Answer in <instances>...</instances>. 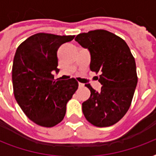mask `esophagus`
I'll return each instance as SVG.
<instances>
[{
	"instance_id": "1",
	"label": "esophagus",
	"mask_w": 156,
	"mask_h": 156,
	"mask_svg": "<svg viewBox=\"0 0 156 156\" xmlns=\"http://www.w3.org/2000/svg\"><path fill=\"white\" fill-rule=\"evenodd\" d=\"M78 87H80V88L83 87H84V84H83V83H78Z\"/></svg>"
}]
</instances>
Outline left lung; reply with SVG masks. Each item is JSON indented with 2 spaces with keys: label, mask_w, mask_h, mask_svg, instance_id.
Wrapping results in <instances>:
<instances>
[{
  "label": "left lung",
  "mask_w": 156,
  "mask_h": 156,
  "mask_svg": "<svg viewBox=\"0 0 156 156\" xmlns=\"http://www.w3.org/2000/svg\"><path fill=\"white\" fill-rule=\"evenodd\" d=\"M75 41L90 54V69L100 73V91L90 84V96L83 103V112L90 124L108 127L121 120L130 107L138 77L135 60L125 40L105 30H90Z\"/></svg>",
  "instance_id": "1"
}]
</instances>
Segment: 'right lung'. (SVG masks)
Here are the masks:
<instances>
[{
    "mask_svg": "<svg viewBox=\"0 0 156 156\" xmlns=\"http://www.w3.org/2000/svg\"><path fill=\"white\" fill-rule=\"evenodd\" d=\"M74 35L38 33L21 44L14 55L12 81L16 101L33 122L44 127L60 123L66 104L78 87L74 78L54 81L58 73L57 50Z\"/></svg>",
    "mask_w": 156,
    "mask_h": 156,
    "instance_id": "1",
    "label": "right lung"
}]
</instances>
